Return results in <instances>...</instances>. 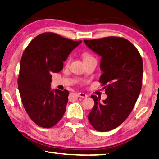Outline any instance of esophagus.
Here are the masks:
<instances>
[{"label": "esophagus", "instance_id": "1", "mask_svg": "<svg viewBox=\"0 0 159 159\" xmlns=\"http://www.w3.org/2000/svg\"><path fill=\"white\" fill-rule=\"evenodd\" d=\"M77 95H78V97H82V98H86V97H87V95H86V94H84V93H82V92L77 93Z\"/></svg>", "mask_w": 159, "mask_h": 159}]
</instances>
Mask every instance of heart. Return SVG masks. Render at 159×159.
<instances>
[{
    "mask_svg": "<svg viewBox=\"0 0 159 159\" xmlns=\"http://www.w3.org/2000/svg\"><path fill=\"white\" fill-rule=\"evenodd\" d=\"M90 57H92V56H90V55L89 54H83L84 60H86V59H89V58H90ZM69 61H70V60H68V61H67V62H69Z\"/></svg>",
    "mask_w": 159,
    "mask_h": 159,
    "instance_id": "1",
    "label": "heart"
}]
</instances>
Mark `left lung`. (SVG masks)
<instances>
[{"label":"left lung","instance_id":"1","mask_svg":"<svg viewBox=\"0 0 159 159\" xmlns=\"http://www.w3.org/2000/svg\"><path fill=\"white\" fill-rule=\"evenodd\" d=\"M90 49L101 57L99 82L107 98L100 102L95 95L94 105L88 116L97 131L108 132L120 126L132 112L142 88L143 60L137 48L128 40L110 36L84 40Z\"/></svg>","mask_w":159,"mask_h":159}]
</instances>
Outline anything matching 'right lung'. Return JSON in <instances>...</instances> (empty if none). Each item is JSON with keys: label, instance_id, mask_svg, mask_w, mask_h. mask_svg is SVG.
<instances>
[{"label": "right lung", "instance_id": "right-lung-1", "mask_svg": "<svg viewBox=\"0 0 159 159\" xmlns=\"http://www.w3.org/2000/svg\"><path fill=\"white\" fill-rule=\"evenodd\" d=\"M81 41L44 33L30 41L20 62L18 89L29 117L38 126L51 128L62 119L68 91L51 89L52 73L63 69V62Z\"/></svg>", "mask_w": 159, "mask_h": 159}]
</instances>
